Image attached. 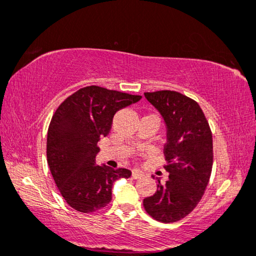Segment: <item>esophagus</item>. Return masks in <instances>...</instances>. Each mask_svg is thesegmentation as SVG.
<instances>
[{"label":"esophagus","instance_id":"obj_1","mask_svg":"<svg viewBox=\"0 0 256 256\" xmlns=\"http://www.w3.org/2000/svg\"><path fill=\"white\" fill-rule=\"evenodd\" d=\"M132 177L134 178V179H138V178L142 177V174H141L140 171H138V170H134V171H133V172H132Z\"/></svg>","mask_w":256,"mask_h":256}]
</instances>
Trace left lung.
Wrapping results in <instances>:
<instances>
[{"instance_id": "8db88e82", "label": "left lung", "mask_w": 256, "mask_h": 256, "mask_svg": "<svg viewBox=\"0 0 256 256\" xmlns=\"http://www.w3.org/2000/svg\"><path fill=\"white\" fill-rule=\"evenodd\" d=\"M168 126L164 146L169 179L158 180L154 196L144 199V210L162 223L184 218L204 196L212 169V134L196 101L174 90L146 92Z\"/></svg>"}]
</instances>
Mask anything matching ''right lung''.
<instances>
[{"label":"right lung","instance_id":"obj_1","mask_svg":"<svg viewBox=\"0 0 256 256\" xmlns=\"http://www.w3.org/2000/svg\"><path fill=\"white\" fill-rule=\"evenodd\" d=\"M140 98L92 85L57 106L48 128L47 162L60 196L74 210L90 214L104 208L112 201L114 182L131 177L128 169L96 166L95 156L115 114Z\"/></svg>","mask_w":256,"mask_h":256}]
</instances>
